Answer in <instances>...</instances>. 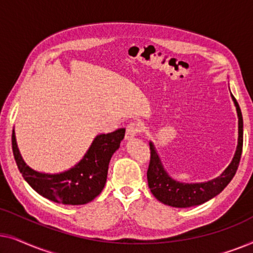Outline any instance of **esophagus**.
I'll list each match as a JSON object with an SVG mask.
<instances>
[{"label": "esophagus", "instance_id": "obj_1", "mask_svg": "<svg viewBox=\"0 0 253 253\" xmlns=\"http://www.w3.org/2000/svg\"><path fill=\"white\" fill-rule=\"evenodd\" d=\"M141 131V126L139 123H130L126 126V139L130 140L132 139L134 136H137V133H139Z\"/></svg>", "mask_w": 253, "mask_h": 253}]
</instances>
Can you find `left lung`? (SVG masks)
<instances>
[{
    "mask_svg": "<svg viewBox=\"0 0 253 253\" xmlns=\"http://www.w3.org/2000/svg\"><path fill=\"white\" fill-rule=\"evenodd\" d=\"M231 99H233L234 105L236 107L238 117L237 147L229 166L217 177L200 183H184L176 181L165 169L157 148H155L154 144L150 141L151 160L147 170V182L151 192L153 193V196L159 202L171 207H178V209L202 205V204L209 202L210 199L219 195L229 184V182L236 174L238 164L241 160L242 147H243V117H242L240 106H238L233 94H231Z\"/></svg>",
    "mask_w": 253,
    "mask_h": 253,
    "instance_id": "1",
    "label": "left lung"
}]
</instances>
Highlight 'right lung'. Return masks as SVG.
Here are the masks:
<instances>
[{
    "label": "right lung",
    "mask_w": 253,
    "mask_h": 253,
    "mask_svg": "<svg viewBox=\"0 0 253 253\" xmlns=\"http://www.w3.org/2000/svg\"><path fill=\"white\" fill-rule=\"evenodd\" d=\"M126 129L98 134L78 164L57 174L37 171L24 161L12 130V152L20 174L34 191L63 205H84L92 202L105 188L108 166L120 148Z\"/></svg>",
    "instance_id": "add662e5"
}]
</instances>
